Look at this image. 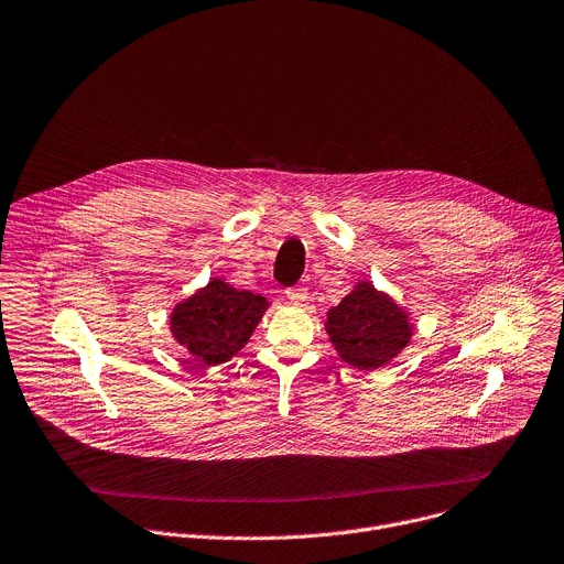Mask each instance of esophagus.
Here are the masks:
<instances>
[{
  "label": "esophagus",
  "mask_w": 564,
  "mask_h": 564,
  "mask_svg": "<svg viewBox=\"0 0 564 564\" xmlns=\"http://www.w3.org/2000/svg\"><path fill=\"white\" fill-rule=\"evenodd\" d=\"M285 294H288L290 303H294V305H301V303H305V299H308V290H305L303 285H294Z\"/></svg>",
  "instance_id": "1"
}]
</instances>
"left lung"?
<instances>
[{
    "instance_id": "obj_1",
    "label": "left lung",
    "mask_w": 564,
    "mask_h": 564,
    "mask_svg": "<svg viewBox=\"0 0 564 564\" xmlns=\"http://www.w3.org/2000/svg\"><path fill=\"white\" fill-rule=\"evenodd\" d=\"M324 328L341 360L360 371L387 367L414 335L409 313L371 281H357L328 311Z\"/></svg>"
}]
</instances>
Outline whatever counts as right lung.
<instances>
[{
    "label": "right lung",
    "mask_w": 564,
    "mask_h": 564,
    "mask_svg": "<svg viewBox=\"0 0 564 564\" xmlns=\"http://www.w3.org/2000/svg\"><path fill=\"white\" fill-rule=\"evenodd\" d=\"M268 308L265 296L212 279L195 294L175 303L171 333L193 362L216 367L245 348Z\"/></svg>",
    "instance_id": "1"
}]
</instances>
